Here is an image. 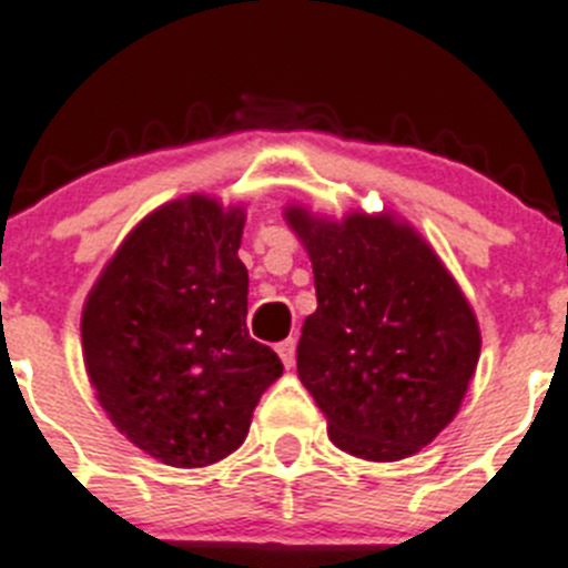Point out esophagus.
Instances as JSON below:
<instances>
[{"label": "esophagus", "mask_w": 568, "mask_h": 568, "mask_svg": "<svg viewBox=\"0 0 568 568\" xmlns=\"http://www.w3.org/2000/svg\"><path fill=\"white\" fill-rule=\"evenodd\" d=\"M275 352H278V357H281V363H284V366H293L295 363V337H287V341H281V343H275Z\"/></svg>", "instance_id": "1"}]
</instances>
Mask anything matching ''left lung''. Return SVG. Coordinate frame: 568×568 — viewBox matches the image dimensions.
Listing matches in <instances>:
<instances>
[{
  "label": "left lung",
  "mask_w": 568,
  "mask_h": 568,
  "mask_svg": "<svg viewBox=\"0 0 568 568\" xmlns=\"http://www.w3.org/2000/svg\"><path fill=\"white\" fill-rule=\"evenodd\" d=\"M315 273L298 377L341 450L397 462L459 410L481 335L465 293L428 242L392 213L321 220L284 211Z\"/></svg>",
  "instance_id": "8db88e82"
}]
</instances>
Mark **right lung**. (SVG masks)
I'll return each mask as SVG.
<instances>
[{
  "label": "right lung",
  "instance_id": "add662e5",
  "mask_svg": "<svg viewBox=\"0 0 568 568\" xmlns=\"http://www.w3.org/2000/svg\"><path fill=\"white\" fill-rule=\"evenodd\" d=\"M244 207L191 194L149 213L81 315L87 374L114 428L171 467H205L244 442L278 355L247 335Z\"/></svg>",
  "mask_w": 568,
  "mask_h": 568
}]
</instances>
